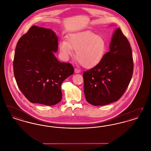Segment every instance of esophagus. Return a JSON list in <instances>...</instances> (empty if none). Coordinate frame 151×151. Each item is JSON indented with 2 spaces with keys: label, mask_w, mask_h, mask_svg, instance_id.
I'll use <instances>...</instances> for the list:
<instances>
[{
  "label": "esophagus",
  "mask_w": 151,
  "mask_h": 151,
  "mask_svg": "<svg viewBox=\"0 0 151 151\" xmlns=\"http://www.w3.org/2000/svg\"><path fill=\"white\" fill-rule=\"evenodd\" d=\"M74 70H75V73H80V70L78 69V68H75Z\"/></svg>",
  "instance_id": "1"
}]
</instances>
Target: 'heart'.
I'll return each mask as SVG.
<instances>
[{
    "label": "heart",
    "instance_id": "1",
    "mask_svg": "<svg viewBox=\"0 0 151 151\" xmlns=\"http://www.w3.org/2000/svg\"><path fill=\"white\" fill-rule=\"evenodd\" d=\"M106 47L105 40L90 31H83L71 34L67 41L59 43L60 52L65 59L73 55L82 66L90 68L98 65L102 60Z\"/></svg>",
    "mask_w": 151,
    "mask_h": 151
}]
</instances>
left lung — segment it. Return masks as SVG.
<instances>
[{
    "instance_id": "obj_1",
    "label": "left lung",
    "mask_w": 151,
    "mask_h": 151,
    "mask_svg": "<svg viewBox=\"0 0 151 151\" xmlns=\"http://www.w3.org/2000/svg\"><path fill=\"white\" fill-rule=\"evenodd\" d=\"M133 70L129 42L121 29L117 28L110 51L98 65L83 72L86 101L94 106H104L118 100L129 85Z\"/></svg>"
}]
</instances>
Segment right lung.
Returning a JSON list of instances; mask_svg holds the SVG:
<instances>
[{
    "label": "right lung",
    "instance_id": "right-lung-1",
    "mask_svg": "<svg viewBox=\"0 0 151 151\" xmlns=\"http://www.w3.org/2000/svg\"><path fill=\"white\" fill-rule=\"evenodd\" d=\"M58 37L50 29L32 27L17 43L14 72L17 86L32 103L52 106L62 97L61 84L74 72L58 60Z\"/></svg>",
    "mask_w": 151,
    "mask_h": 151
}]
</instances>
